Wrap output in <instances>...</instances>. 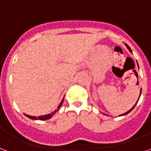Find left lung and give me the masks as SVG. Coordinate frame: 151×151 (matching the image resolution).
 <instances>
[{
  "instance_id": "1",
  "label": "left lung",
  "mask_w": 151,
  "mask_h": 151,
  "mask_svg": "<svg viewBox=\"0 0 151 151\" xmlns=\"http://www.w3.org/2000/svg\"><path fill=\"white\" fill-rule=\"evenodd\" d=\"M125 45H126V46H127V48H128V50H129V51H130V52H132V51H131V47H129V46H128V45H127V44H125ZM141 91H142V90H141ZM140 96H141V92H140ZM140 96H139V97H140ZM138 101H139V100H138ZM138 101H137V103H138ZM137 103H136V104H135V105H134V106L133 107H132V108H131V110H129V111H127V112H126V113H124V114H121V115H125V114H127L128 113H130V112H131V111H132V110L134 109V106H136V104H137ZM121 115H120V116H121Z\"/></svg>"
}]
</instances>
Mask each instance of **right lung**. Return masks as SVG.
Instances as JSON below:
<instances>
[{"mask_svg": "<svg viewBox=\"0 0 151 151\" xmlns=\"http://www.w3.org/2000/svg\"><path fill=\"white\" fill-rule=\"evenodd\" d=\"M64 99V98H63ZM63 99H62V101H61V103L60 104H59L58 107H57V109L55 110L54 111L52 112L51 114H45V115H41V116H38V117H36V116H31V115H28V114H25L26 116L28 118H29V119H33V120H47V119H51V118L52 117L53 115L56 113V112L58 111L59 109L60 108L61 105H62V104H63Z\"/></svg>", "mask_w": 151, "mask_h": 151, "instance_id": "obj_1", "label": "right lung"}]
</instances>
